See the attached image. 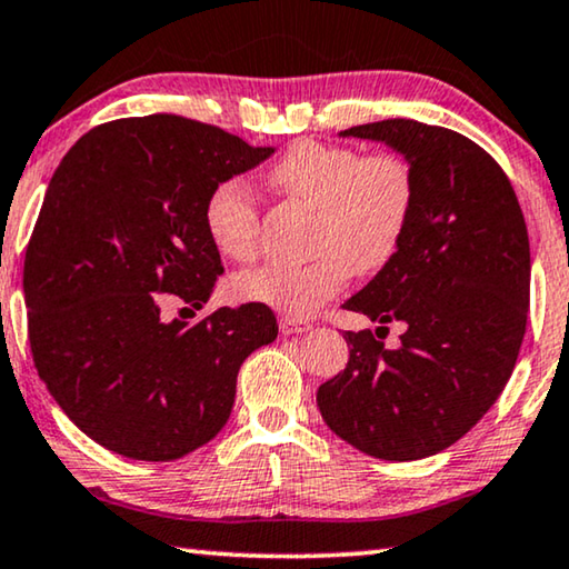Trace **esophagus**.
Masks as SVG:
<instances>
[{
	"label": "esophagus",
	"mask_w": 569,
	"mask_h": 569,
	"mask_svg": "<svg viewBox=\"0 0 569 569\" xmlns=\"http://www.w3.org/2000/svg\"><path fill=\"white\" fill-rule=\"evenodd\" d=\"M310 323L308 320L302 318H279V331H282L284 336H292V333H308L310 331Z\"/></svg>",
	"instance_id": "esophagus-1"
}]
</instances>
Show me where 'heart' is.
I'll list each match as a JSON object with an SVG mask.
<instances>
[{
  "instance_id": "obj_1",
  "label": "heart",
  "mask_w": 569,
  "mask_h": 569,
  "mask_svg": "<svg viewBox=\"0 0 569 569\" xmlns=\"http://www.w3.org/2000/svg\"><path fill=\"white\" fill-rule=\"evenodd\" d=\"M271 184L316 208L305 264H264L236 277L241 300L267 305L287 318H308L346 284L395 259L416 210V171L406 156H365L351 146L300 141L269 171ZM204 228L228 259L249 261L261 243L257 194L241 179H226L208 197Z\"/></svg>"
}]
</instances>
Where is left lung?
Here are the masks:
<instances>
[{"label": "left lung", "instance_id": "obj_1", "mask_svg": "<svg viewBox=\"0 0 569 569\" xmlns=\"http://www.w3.org/2000/svg\"><path fill=\"white\" fill-rule=\"evenodd\" d=\"M341 136L382 141L416 171L402 246L343 302L407 333L385 350L372 331H346L349 365L318 387V408L353 449L410 462L462 439L510 380L529 312V233L506 171L455 130L395 118Z\"/></svg>", "mask_w": 569, "mask_h": 569}]
</instances>
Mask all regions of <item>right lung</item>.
Segmentation results:
<instances>
[{
  "mask_svg": "<svg viewBox=\"0 0 569 569\" xmlns=\"http://www.w3.org/2000/svg\"><path fill=\"white\" fill-rule=\"evenodd\" d=\"M274 148L179 114L104 122L48 184L24 251L32 361L66 416L114 455L171 462L216 439L243 359L277 339L271 308L246 302L187 326L223 274L204 228L212 189Z\"/></svg>",
  "mask_w": 569,
  "mask_h": 569,
  "instance_id": "1",
  "label": "right lung"
}]
</instances>
